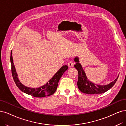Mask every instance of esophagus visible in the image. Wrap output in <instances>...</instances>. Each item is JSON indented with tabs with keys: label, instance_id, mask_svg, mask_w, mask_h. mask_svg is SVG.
Listing matches in <instances>:
<instances>
[{
	"label": "esophagus",
	"instance_id": "esophagus-1",
	"mask_svg": "<svg viewBox=\"0 0 126 126\" xmlns=\"http://www.w3.org/2000/svg\"><path fill=\"white\" fill-rule=\"evenodd\" d=\"M67 65H68V67H72L73 66L74 64H73V61H69L68 63H67Z\"/></svg>",
	"mask_w": 126,
	"mask_h": 126
}]
</instances>
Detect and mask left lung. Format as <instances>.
<instances>
[{"mask_svg": "<svg viewBox=\"0 0 126 126\" xmlns=\"http://www.w3.org/2000/svg\"><path fill=\"white\" fill-rule=\"evenodd\" d=\"M74 61L76 62V64L74 65V67L78 70L79 74L77 84L79 91L85 94H97L104 93L109 90L115 85L118 78L119 76H118L114 81L107 85H100L95 84L88 79L82 65L79 63L78 57L74 58Z\"/></svg>", "mask_w": 126, "mask_h": 126, "instance_id": "left-lung-1", "label": "left lung"}]
</instances>
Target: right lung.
Wrapping results in <instances>:
<instances>
[{
    "instance_id": "right-lung-1",
    "label": "right lung",
    "mask_w": 126,
    "mask_h": 126,
    "mask_svg": "<svg viewBox=\"0 0 126 126\" xmlns=\"http://www.w3.org/2000/svg\"><path fill=\"white\" fill-rule=\"evenodd\" d=\"M10 62L11 64L12 75H13L14 82L17 86L22 92L28 95L35 97H40V98L50 96L54 94L57 89L58 83L61 77L68 69V66L67 65H63L62 67L60 68V70L56 73L53 76V78L48 81V82L46 83V85H44L38 88H31L23 85L19 80L18 74L16 72L13 62L12 51H11L10 54Z\"/></svg>"
}]
</instances>
